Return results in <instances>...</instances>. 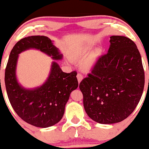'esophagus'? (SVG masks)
<instances>
[{"mask_svg":"<svg viewBox=\"0 0 149 149\" xmlns=\"http://www.w3.org/2000/svg\"><path fill=\"white\" fill-rule=\"evenodd\" d=\"M77 80L79 81V83L81 81V79H83V76L81 73H78L77 75Z\"/></svg>","mask_w":149,"mask_h":149,"instance_id":"esophagus-1","label":"esophagus"}]
</instances>
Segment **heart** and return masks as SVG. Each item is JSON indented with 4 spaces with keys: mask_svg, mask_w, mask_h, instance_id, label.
Here are the masks:
<instances>
[{
    "mask_svg": "<svg viewBox=\"0 0 149 149\" xmlns=\"http://www.w3.org/2000/svg\"><path fill=\"white\" fill-rule=\"evenodd\" d=\"M86 51L87 50H82V51H81V52H78V53H77L76 55H75V56H77V57H81V56H82V55H84V54H85V52H86ZM91 60H88V61L86 62V64H85V65L87 67H89V66H90V65H91Z\"/></svg>",
    "mask_w": 149,
    "mask_h": 149,
    "instance_id": "heart-1",
    "label": "heart"
}]
</instances>
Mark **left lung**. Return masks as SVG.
<instances>
[{"label":"left lung","instance_id":"1","mask_svg":"<svg viewBox=\"0 0 149 149\" xmlns=\"http://www.w3.org/2000/svg\"><path fill=\"white\" fill-rule=\"evenodd\" d=\"M107 54L97 58L79 84L88 116L100 124L123 121L138 105L145 83L141 57L134 41L110 37Z\"/></svg>","mask_w":149,"mask_h":149}]
</instances>
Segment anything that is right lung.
Listing matches in <instances>:
<instances>
[{"mask_svg": "<svg viewBox=\"0 0 149 149\" xmlns=\"http://www.w3.org/2000/svg\"><path fill=\"white\" fill-rule=\"evenodd\" d=\"M29 48L40 49L55 60L62 55L49 38L29 36L18 41L11 50L5 72V84L10 103L23 121L37 127L46 128L61 120L72 91L78 87L77 72H62L57 62H52L46 82L37 89H25L17 83L15 68L18 54Z\"/></svg>", "mask_w": 149, "mask_h": 149, "instance_id": "1", "label": "right lung"}]
</instances>
